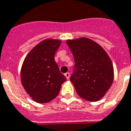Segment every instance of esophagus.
Instances as JSON below:
<instances>
[{
    "label": "esophagus",
    "mask_w": 131,
    "mask_h": 131,
    "mask_svg": "<svg viewBox=\"0 0 131 131\" xmlns=\"http://www.w3.org/2000/svg\"><path fill=\"white\" fill-rule=\"evenodd\" d=\"M64 75H65V77L67 78V80H69V78H70V73H68V72H67V73H64Z\"/></svg>",
    "instance_id": "1"
}]
</instances>
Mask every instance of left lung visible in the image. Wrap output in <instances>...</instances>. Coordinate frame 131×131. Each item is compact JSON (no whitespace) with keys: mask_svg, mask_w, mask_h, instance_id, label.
Masks as SVG:
<instances>
[{"mask_svg":"<svg viewBox=\"0 0 131 131\" xmlns=\"http://www.w3.org/2000/svg\"><path fill=\"white\" fill-rule=\"evenodd\" d=\"M67 44L73 54L75 65L70 80L80 97L97 101L105 96L114 79V69L105 50L86 37L69 39Z\"/></svg>","mask_w":131,"mask_h":131,"instance_id":"8db88e82","label":"left lung"}]
</instances>
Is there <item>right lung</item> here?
I'll list each match as a JSON object with an SVG mask.
<instances>
[{"label":"right lung","mask_w":131,"mask_h":131,"mask_svg":"<svg viewBox=\"0 0 131 131\" xmlns=\"http://www.w3.org/2000/svg\"><path fill=\"white\" fill-rule=\"evenodd\" d=\"M61 42L58 39H45L35 46L24 60L21 83L37 103H48L54 99L60 92L62 84L67 80L54 59Z\"/></svg>","instance_id":"1"}]
</instances>
